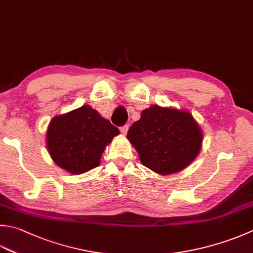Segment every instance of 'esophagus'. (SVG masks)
<instances>
[{
	"label": "esophagus",
	"instance_id": "esophagus-1",
	"mask_svg": "<svg viewBox=\"0 0 253 253\" xmlns=\"http://www.w3.org/2000/svg\"><path fill=\"white\" fill-rule=\"evenodd\" d=\"M128 128H129V125H124V126H122L120 129H121V132H123L124 135H125V133L128 131Z\"/></svg>",
	"mask_w": 253,
	"mask_h": 253
}]
</instances>
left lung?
Instances as JSON below:
<instances>
[{"mask_svg": "<svg viewBox=\"0 0 253 253\" xmlns=\"http://www.w3.org/2000/svg\"><path fill=\"white\" fill-rule=\"evenodd\" d=\"M127 138L143 166L160 174H172L197 157L203 135L189 112L153 105L142 111Z\"/></svg>", "mask_w": 253, "mask_h": 253, "instance_id": "1", "label": "left lung"}]
</instances>
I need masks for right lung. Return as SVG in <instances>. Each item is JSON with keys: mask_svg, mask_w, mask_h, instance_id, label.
I'll use <instances>...</instances> for the list:
<instances>
[{"mask_svg": "<svg viewBox=\"0 0 253 253\" xmlns=\"http://www.w3.org/2000/svg\"><path fill=\"white\" fill-rule=\"evenodd\" d=\"M118 133L110 121L84 105L53 118L47 130V148L57 166L81 174L98 167L106 145Z\"/></svg>", "mask_w": 253, "mask_h": 253, "instance_id": "right-lung-1", "label": "right lung"}]
</instances>
